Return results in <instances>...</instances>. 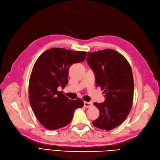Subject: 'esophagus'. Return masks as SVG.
Wrapping results in <instances>:
<instances>
[{"mask_svg":"<svg viewBox=\"0 0 160 160\" xmlns=\"http://www.w3.org/2000/svg\"><path fill=\"white\" fill-rule=\"evenodd\" d=\"M92 106V103H91V102H84V106L85 108H90Z\"/></svg>","mask_w":160,"mask_h":160,"instance_id":"34e87169","label":"esophagus"}]
</instances>
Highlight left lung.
Masks as SVG:
<instances>
[{
    "label": "left lung",
    "mask_w": 160,
    "mask_h": 160,
    "mask_svg": "<svg viewBox=\"0 0 160 160\" xmlns=\"http://www.w3.org/2000/svg\"><path fill=\"white\" fill-rule=\"evenodd\" d=\"M87 61L95 76L96 86L105 94V102L94 103L99 117L95 127L111 130L123 122L133 103V79L130 65L123 56L112 49L88 52Z\"/></svg>",
    "instance_id": "obj_1"
}]
</instances>
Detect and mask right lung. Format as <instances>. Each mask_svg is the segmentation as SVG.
<instances>
[{
  "label": "right lung",
  "instance_id": "add662e5",
  "mask_svg": "<svg viewBox=\"0 0 160 160\" xmlns=\"http://www.w3.org/2000/svg\"><path fill=\"white\" fill-rule=\"evenodd\" d=\"M86 52L54 48L46 50L36 61L30 76L28 98L36 118L44 128L55 130L68 125L74 111L82 108L80 99H69L58 91L68 83L70 66L82 62Z\"/></svg>",
  "mask_w": 160,
  "mask_h": 160
}]
</instances>
